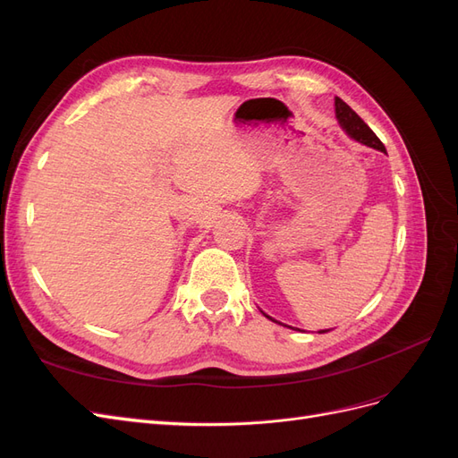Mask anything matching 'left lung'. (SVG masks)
I'll return each instance as SVG.
<instances>
[{
	"label": "left lung",
	"mask_w": 458,
	"mask_h": 458,
	"mask_svg": "<svg viewBox=\"0 0 458 458\" xmlns=\"http://www.w3.org/2000/svg\"><path fill=\"white\" fill-rule=\"evenodd\" d=\"M335 106H336V118H338V122H340L342 130H344L345 133H348V135L352 137V140H355V141H359V143H363V145H367V147H372V148L386 152V147L382 145V141L378 140L377 133H374V131L367 126V123L361 120V116H359L350 105H345V103L340 99V97H336V99H335ZM321 332H327V330H321Z\"/></svg>",
	"instance_id": "1"
}]
</instances>
